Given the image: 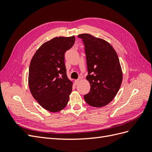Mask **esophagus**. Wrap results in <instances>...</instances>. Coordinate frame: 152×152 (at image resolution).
I'll use <instances>...</instances> for the list:
<instances>
[{"mask_svg":"<svg viewBox=\"0 0 152 152\" xmlns=\"http://www.w3.org/2000/svg\"><path fill=\"white\" fill-rule=\"evenodd\" d=\"M79 81H80V80H79V79H77V80H75V81H74V82H75V85H77L78 84H79Z\"/></svg>","mask_w":152,"mask_h":152,"instance_id":"obj_1","label":"esophagus"}]
</instances>
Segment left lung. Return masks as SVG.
<instances>
[{"label": "left lung", "mask_w": 152, "mask_h": 152, "mask_svg": "<svg viewBox=\"0 0 152 152\" xmlns=\"http://www.w3.org/2000/svg\"><path fill=\"white\" fill-rule=\"evenodd\" d=\"M82 39L86 56L89 93L84 96L86 103L102 107L117 94L122 81V72L117 54L107 41L88 34L78 35Z\"/></svg>", "instance_id": "obj_1"}]
</instances>
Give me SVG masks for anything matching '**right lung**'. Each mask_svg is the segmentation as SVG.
Segmentation results:
<instances>
[{
  "instance_id": "1",
  "label": "right lung",
  "mask_w": 152,
  "mask_h": 152,
  "mask_svg": "<svg viewBox=\"0 0 152 152\" xmlns=\"http://www.w3.org/2000/svg\"><path fill=\"white\" fill-rule=\"evenodd\" d=\"M75 41L74 36L54 37L41 45L31 58L29 89L34 99L49 112L61 111L68 102L73 82L66 75L65 53Z\"/></svg>"
}]
</instances>
